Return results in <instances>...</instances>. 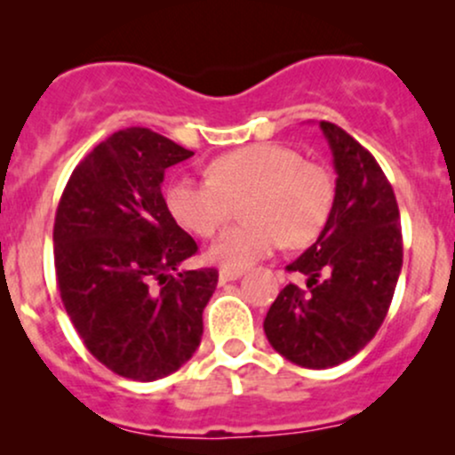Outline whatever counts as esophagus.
I'll return each instance as SVG.
<instances>
[{
  "instance_id": "obj_1",
  "label": "esophagus",
  "mask_w": 455,
  "mask_h": 455,
  "mask_svg": "<svg viewBox=\"0 0 455 455\" xmlns=\"http://www.w3.org/2000/svg\"><path fill=\"white\" fill-rule=\"evenodd\" d=\"M242 269H220L218 274V281L220 284L228 283V281H237V278H242Z\"/></svg>"
}]
</instances>
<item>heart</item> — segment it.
<instances>
[{"label": "heart", "instance_id": "1", "mask_svg": "<svg viewBox=\"0 0 455 455\" xmlns=\"http://www.w3.org/2000/svg\"><path fill=\"white\" fill-rule=\"evenodd\" d=\"M242 198L248 222L207 251L209 261L227 269L251 267L283 242L289 248L315 242L331 220L334 181L326 168L284 144L254 142L212 159L207 179L179 177L166 189L172 218L201 237L216 235Z\"/></svg>", "mask_w": 455, "mask_h": 455}]
</instances>
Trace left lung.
Instances as JSON below:
<instances>
[{
    "instance_id": "left-lung-1",
    "label": "left lung",
    "mask_w": 455,
    "mask_h": 455,
    "mask_svg": "<svg viewBox=\"0 0 455 455\" xmlns=\"http://www.w3.org/2000/svg\"><path fill=\"white\" fill-rule=\"evenodd\" d=\"M319 129L337 172L331 220L287 266L307 276V289L289 283L263 322L269 346L308 369L341 365L376 337L403 257L397 201L382 168L341 127L322 121Z\"/></svg>"
}]
</instances>
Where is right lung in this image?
I'll return each mask as SVG.
<instances>
[{
    "instance_id": "right-lung-1",
    "label": "right lung",
    "mask_w": 455,
    "mask_h": 455,
    "mask_svg": "<svg viewBox=\"0 0 455 455\" xmlns=\"http://www.w3.org/2000/svg\"><path fill=\"white\" fill-rule=\"evenodd\" d=\"M192 151L144 127L112 133L75 168L53 224L60 298L88 352L118 376L166 378L201 346L213 267L168 212L166 168Z\"/></svg>"
}]
</instances>
